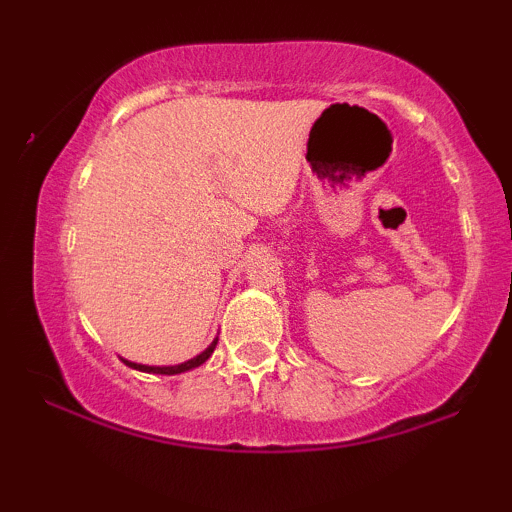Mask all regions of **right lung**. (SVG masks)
Returning <instances> with one entry per match:
<instances>
[{"label": "right lung", "instance_id": "add662e5", "mask_svg": "<svg viewBox=\"0 0 512 512\" xmlns=\"http://www.w3.org/2000/svg\"><path fill=\"white\" fill-rule=\"evenodd\" d=\"M214 349H216V339H214V344L209 346L207 351H202V354H199L197 358H190V361H185V363H180V366H163V368H158V366H139V363H129V361H125L129 368H137V370H144V373H158V375H175V373H185V370H192V368H197V366H202L204 361H207V358L214 354Z\"/></svg>", "mask_w": 512, "mask_h": 512}]
</instances>
